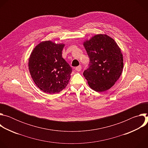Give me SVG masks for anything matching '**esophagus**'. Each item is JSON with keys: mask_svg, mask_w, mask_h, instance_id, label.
<instances>
[{"mask_svg": "<svg viewBox=\"0 0 148 148\" xmlns=\"http://www.w3.org/2000/svg\"><path fill=\"white\" fill-rule=\"evenodd\" d=\"M75 70L77 71H80L81 70V66H79L78 67H77L75 68Z\"/></svg>", "mask_w": 148, "mask_h": 148, "instance_id": "obj_1", "label": "esophagus"}]
</instances>
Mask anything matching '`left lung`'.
Returning a JSON list of instances; mask_svg holds the SVG:
<instances>
[{
    "label": "left lung",
    "instance_id": "8db88e82",
    "mask_svg": "<svg viewBox=\"0 0 148 148\" xmlns=\"http://www.w3.org/2000/svg\"><path fill=\"white\" fill-rule=\"evenodd\" d=\"M83 45L90 60L89 68L83 73L90 87L97 92L109 90L123 70L121 49L112 38L104 34L94 36Z\"/></svg>",
    "mask_w": 148,
    "mask_h": 148
}]
</instances>
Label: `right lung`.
Listing matches in <instances>:
<instances>
[{
	"instance_id": "obj_1",
	"label": "right lung",
	"mask_w": 148,
	"mask_h": 148,
	"mask_svg": "<svg viewBox=\"0 0 148 148\" xmlns=\"http://www.w3.org/2000/svg\"><path fill=\"white\" fill-rule=\"evenodd\" d=\"M64 43L42 41L32 51L29 58L31 77L39 89L47 94L58 93L68 85L72 69L62 57Z\"/></svg>"
}]
</instances>
